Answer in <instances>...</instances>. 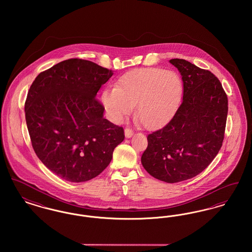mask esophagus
I'll return each mask as SVG.
<instances>
[{
    "instance_id": "obj_1",
    "label": "esophagus",
    "mask_w": 252,
    "mask_h": 252,
    "mask_svg": "<svg viewBox=\"0 0 252 252\" xmlns=\"http://www.w3.org/2000/svg\"><path fill=\"white\" fill-rule=\"evenodd\" d=\"M125 135H126V138H130L133 135V130L130 128H126L125 129Z\"/></svg>"
}]
</instances>
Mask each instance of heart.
Here are the masks:
<instances>
[{
	"label": "heart",
	"mask_w": 252,
	"mask_h": 252,
	"mask_svg": "<svg viewBox=\"0 0 252 252\" xmlns=\"http://www.w3.org/2000/svg\"><path fill=\"white\" fill-rule=\"evenodd\" d=\"M183 96L180 76L160 68L135 69L125 73L102 94L109 119L119 124L136 106L135 117L145 128L163 126L179 109Z\"/></svg>",
	"instance_id": "obj_1"
}]
</instances>
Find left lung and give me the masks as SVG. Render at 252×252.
<instances>
[{
    "label": "left lung",
    "mask_w": 252,
    "mask_h": 252,
    "mask_svg": "<svg viewBox=\"0 0 252 252\" xmlns=\"http://www.w3.org/2000/svg\"><path fill=\"white\" fill-rule=\"evenodd\" d=\"M180 71L183 98L174 117L147 136L144 169L157 180L176 183L201 173L224 140L228 97L213 72L185 60H170Z\"/></svg>",
    "instance_id": "1"
}]
</instances>
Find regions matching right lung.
I'll list each match as a JSON object with an SVG mask.
<instances>
[{"label": "right lung", "instance_id": "1", "mask_svg": "<svg viewBox=\"0 0 252 252\" xmlns=\"http://www.w3.org/2000/svg\"><path fill=\"white\" fill-rule=\"evenodd\" d=\"M112 74L94 62L71 59L40 72L28 91L24 111L32 146L63 180L95 178L125 139L124 128L103 117L95 97Z\"/></svg>", "mask_w": 252, "mask_h": 252}]
</instances>
